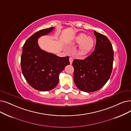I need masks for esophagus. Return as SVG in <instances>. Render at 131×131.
<instances>
[{
  "mask_svg": "<svg viewBox=\"0 0 131 131\" xmlns=\"http://www.w3.org/2000/svg\"><path fill=\"white\" fill-rule=\"evenodd\" d=\"M69 60H70V64H72V62H73V58L72 57H70V58H69Z\"/></svg>",
  "mask_w": 131,
  "mask_h": 131,
  "instance_id": "34e87169",
  "label": "esophagus"
}]
</instances>
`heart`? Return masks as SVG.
Masks as SVG:
<instances>
[{
  "mask_svg": "<svg viewBox=\"0 0 131 131\" xmlns=\"http://www.w3.org/2000/svg\"><path fill=\"white\" fill-rule=\"evenodd\" d=\"M73 43L80 44L77 54L80 57H84L92 51L94 46L95 40L93 37H88L86 34H80L75 38Z\"/></svg>",
  "mask_w": 131,
  "mask_h": 131,
  "instance_id": "b5f03b06",
  "label": "heart"
}]
</instances>
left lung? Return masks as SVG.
Returning <instances> with one entry per match:
<instances>
[{
  "label": "left lung",
  "instance_id": "obj_1",
  "mask_svg": "<svg viewBox=\"0 0 131 131\" xmlns=\"http://www.w3.org/2000/svg\"><path fill=\"white\" fill-rule=\"evenodd\" d=\"M96 43L94 51L84 59L74 60V81L85 92L97 91L109 79L112 70L113 51L109 39L94 31Z\"/></svg>",
  "mask_w": 131,
  "mask_h": 131
}]
</instances>
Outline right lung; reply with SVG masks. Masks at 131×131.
<instances>
[{
	"label": "right lung",
	"mask_w": 131,
	"mask_h": 131,
	"mask_svg": "<svg viewBox=\"0 0 131 131\" xmlns=\"http://www.w3.org/2000/svg\"><path fill=\"white\" fill-rule=\"evenodd\" d=\"M53 29V27H50L34 34L22 48V74L33 88L42 92L52 90L57 86L60 73L70 64L69 56L60 57L45 52L38 46V38L51 32Z\"/></svg>",
	"instance_id": "right-lung-1"
}]
</instances>
